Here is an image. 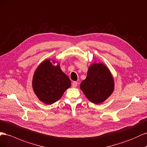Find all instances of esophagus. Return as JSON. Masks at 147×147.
Returning a JSON list of instances; mask_svg holds the SVG:
<instances>
[{"label":"esophagus","mask_w":147,"mask_h":147,"mask_svg":"<svg viewBox=\"0 0 147 147\" xmlns=\"http://www.w3.org/2000/svg\"><path fill=\"white\" fill-rule=\"evenodd\" d=\"M78 83L77 82L74 81L72 82V84H71V86H72L73 87H76L78 86Z\"/></svg>","instance_id":"esophagus-1"}]
</instances>
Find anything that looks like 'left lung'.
Here are the masks:
<instances>
[{
	"instance_id": "obj_1",
	"label": "left lung",
	"mask_w": 147,
	"mask_h": 147,
	"mask_svg": "<svg viewBox=\"0 0 147 147\" xmlns=\"http://www.w3.org/2000/svg\"><path fill=\"white\" fill-rule=\"evenodd\" d=\"M81 89L90 102L98 104L107 99L114 90V81L107 67L102 63L93 64L87 78L82 81Z\"/></svg>"
}]
</instances>
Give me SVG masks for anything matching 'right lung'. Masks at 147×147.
Segmentation results:
<instances>
[{"instance_id":"add662e5","label":"right lung","mask_w":147,"mask_h":147,"mask_svg":"<svg viewBox=\"0 0 147 147\" xmlns=\"http://www.w3.org/2000/svg\"><path fill=\"white\" fill-rule=\"evenodd\" d=\"M71 86L68 76L60 66H53L49 60L41 63L34 74L32 87L40 101L52 104L60 100L65 91Z\"/></svg>"}]
</instances>
